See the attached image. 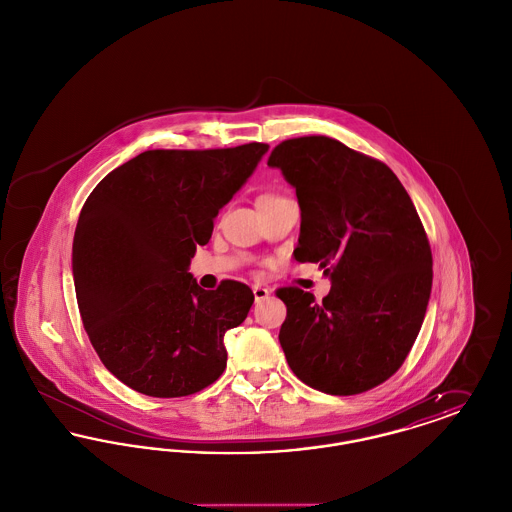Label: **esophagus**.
<instances>
[{
    "label": "esophagus",
    "mask_w": 512,
    "mask_h": 512,
    "mask_svg": "<svg viewBox=\"0 0 512 512\" xmlns=\"http://www.w3.org/2000/svg\"><path fill=\"white\" fill-rule=\"evenodd\" d=\"M253 295H255V301L259 303V301H265V299L270 297V290L265 288V286H259V284H255V286H253Z\"/></svg>",
    "instance_id": "1"
}]
</instances>
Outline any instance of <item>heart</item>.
<instances>
[{"label": "heart", "instance_id": "obj_1", "mask_svg": "<svg viewBox=\"0 0 512 512\" xmlns=\"http://www.w3.org/2000/svg\"><path fill=\"white\" fill-rule=\"evenodd\" d=\"M270 197H276V195L265 194V195H261V197H259V199H270Z\"/></svg>", "mask_w": 512, "mask_h": 512}]
</instances>
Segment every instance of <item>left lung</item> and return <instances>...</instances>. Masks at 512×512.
<instances>
[{
  "instance_id": "left-lung-1",
  "label": "left lung",
  "mask_w": 512,
  "mask_h": 512,
  "mask_svg": "<svg viewBox=\"0 0 512 512\" xmlns=\"http://www.w3.org/2000/svg\"><path fill=\"white\" fill-rule=\"evenodd\" d=\"M268 165L301 207L295 259L332 280L322 303L295 286L276 290L288 309L278 336L288 365L330 395L372 390L405 363L426 315L434 272L422 220L386 163L334 138L284 140Z\"/></svg>"
}]
</instances>
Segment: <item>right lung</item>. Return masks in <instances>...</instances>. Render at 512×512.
Here are the masks:
<instances>
[{
  "label": "right lung",
  "instance_id": "add662e5",
  "mask_svg": "<svg viewBox=\"0 0 512 512\" xmlns=\"http://www.w3.org/2000/svg\"><path fill=\"white\" fill-rule=\"evenodd\" d=\"M267 149H149L88 195L74 230L78 311L101 363L128 388L184 397L224 372V334L255 297L236 280L203 290L188 265Z\"/></svg>",
  "mask_w": 512,
  "mask_h": 512
}]
</instances>
